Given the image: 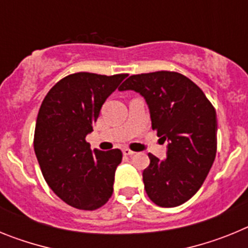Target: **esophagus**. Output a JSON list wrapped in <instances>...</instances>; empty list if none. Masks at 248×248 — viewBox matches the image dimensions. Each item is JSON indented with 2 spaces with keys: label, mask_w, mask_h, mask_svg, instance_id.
Here are the masks:
<instances>
[{
  "label": "esophagus",
  "mask_w": 248,
  "mask_h": 248,
  "mask_svg": "<svg viewBox=\"0 0 248 248\" xmlns=\"http://www.w3.org/2000/svg\"><path fill=\"white\" fill-rule=\"evenodd\" d=\"M134 151H131L130 149H123V155H125V156H130V155H134Z\"/></svg>",
  "instance_id": "1"
}]
</instances>
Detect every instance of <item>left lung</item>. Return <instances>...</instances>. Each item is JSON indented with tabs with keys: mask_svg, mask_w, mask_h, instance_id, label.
Returning a JSON list of instances; mask_svg holds the SVG:
<instances>
[{
	"mask_svg": "<svg viewBox=\"0 0 248 248\" xmlns=\"http://www.w3.org/2000/svg\"><path fill=\"white\" fill-rule=\"evenodd\" d=\"M129 89L145 98L153 130L169 143L166 159L149 154L143 171L146 194L161 207L181 205L198 192L214 164L216 110L198 85L177 72L134 74L119 87Z\"/></svg>",
	"mask_w": 248,
	"mask_h": 248,
	"instance_id": "left-lung-1",
	"label": "left lung"
}]
</instances>
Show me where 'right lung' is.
Here are the masks:
<instances>
[{
    "mask_svg": "<svg viewBox=\"0 0 248 248\" xmlns=\"http://www.w3.org/2000/svg\"><path fill=\"white\" fill-rule=\"evenodd\" d=\"M128 74L79 72L57 82L43 99L34 129V153L46 183L61 200L79 210H97L110 199L119 149L91 150L102 105Z\"/></svg>",
    "mask_w": 248,
    "mask_h": 248,
    "instance_id": "right-lung-1",
    "label": "right lung"
}]
</instances>
